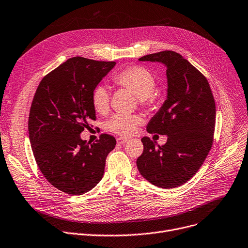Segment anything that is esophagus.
Instances as JSON below:
<instances>
[{
    "mask_svg": "<svg viewBox=\"0 0 248 248\" xmlns=\"http://www.w3.org/2000/svg\"><path fill=\"white\" fill-rule=\"evenodd\" d=\"M127 141H128V140L125 139V138H119V139H117V142H118L119 144H124V143L127 142Z\"/></svg>",
    "mask_w": 248,
    "mask_h": 248,
    "instance_id": "obj_1",
    "label": "esophagus"
}]
</instances>
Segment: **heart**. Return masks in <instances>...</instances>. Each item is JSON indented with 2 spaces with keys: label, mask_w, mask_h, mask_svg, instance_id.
<instances>
[{
  "label": "heart",
  "mask_w": 248,
  "mask_h": 248,
  "mask_svg": "<svg viewBox=\"0 0 248 248\" xmlns=\"http://www.w3.org/2000/svg\"><path fill=\"white\" fill-rule=\"evenodd\" d=\"M113 80L117 85L130 91L138 96L140 105H148L154 100V92L156 87L155 78L147 69L135 65L127 68L118 75ZM110 93L106 86H97L92 93V104L98 113H106L109 108ZM140 123L136 114H115L108 122L107 127L114 134L129 136L134 133L135 127Z\"/></svg>",
  "instance_id": "heart-1"
}]
</instances>
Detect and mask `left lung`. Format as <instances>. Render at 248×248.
Masks as SVG:
<instances>
[{"instance_id": "8db88e82", "label": "left lung", "mask_w": 248, "mask_h": 248, "mask_svg": "<svg viewBox=\"0 0 248 248\" xmlns=\"http://www.w3.org/2000/svg\"><path fill=\"white\" fill-rule=\"evenodd\" d=\"M139 61L160 62L167 68V100L146 130L168 136V140L160 146L150 138H142L143 153L137 166L152 185L174 188L197 172L210 151L216 103L205 77L179 54L163 51Z\"/></svg>"}]
</instances>
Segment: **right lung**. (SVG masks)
Masks as SVG:
<instances>
[{
	"mask_svg": "<svg viewBox=\"0 0 248 248\" xmlns=\"http://www.w3.org/2000/svg\"><path fill=\"white\" fill-rule=\"evenodd\" d=\"M114 62L69 59L40 82L29 115V137L38 167L59 190L80 195L104 176L106 158L115 139L104 134L95 142L80 133L95 120L92 93L113 69Z\"/></svg>",
	"mask_w": 248,
	"mask_h": 248,
	"instance_id": "1",
	"label": "right lung"
}]
</instances>
